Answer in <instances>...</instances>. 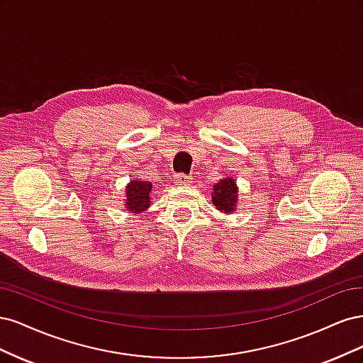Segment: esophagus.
<instances>
[{
  "label": "esophagus",
  "instance_id": "esophagus-1",
  "mask_svg": "<svg viewBox=\"0 0 363 363\" xmlns=\"http://www.w3.org/2000/svg\"><path fill=\"white\" fill-rule=\"evenodd\" d=\"M174 183L182 184V186H188V184L192 183V179L189 177V175H186V174H175L174 175Z\"/></svg>",
  "mask_w": 363,
  "mask_h": 363
}]
</instances>
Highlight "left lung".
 Returning <instances> with one entry per match:
<instances>
[{"label":"left lung","mask_w":363,"mask_h":363,"mask_svg":"<svg viewBox=\"0 0 363 363\" xmlns=\"http://www.w3.org/2000/svg\"><path fill=\"white\" fill-rule=\"evenodd\" d=\"M212 203L216 206L218 211L224 213H232L235 211L238 203V186L235 179L227 177L213 184Z\"/></svg>","instance_id":"obj_1"}]
</instances>
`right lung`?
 <instances>
[{
  "mask_svg": "<svg viewBox=\"0 0 363 363\" xmlns=\"http://www.w3.org/2000/svg\"><path fill=\"white\" fill-rule=\"evenodd\" d=\"M152 184L142 180H131L125 186V211L130 213L145 212L150 207V192Z\"/></svg>",
  "mask_w": 363,
  "mask_h": 363,
  "instance_id": "add662e5",
  "label": "right lung"
}]
</instances>
